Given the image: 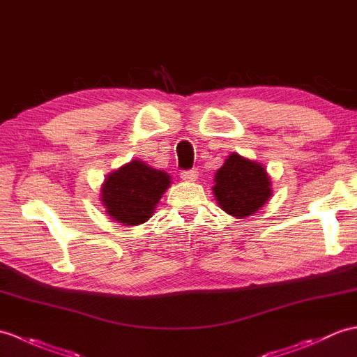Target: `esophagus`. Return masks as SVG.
Instances as JSON below:
<instances>
[{
	"instance_id": "1",
	"label": "esophagus",
	"mask_w": 357,
	"mask_h": 357,
	"mask_svg": "<svg viewBox=\"0 0 357 357\" xmlns=\"http://www.w3.org/2000/svg\"><path fill=\"white\" fill-rule=\"evenodd\" d=\"M181 178L184 179V181H188V182L196 181V178H197V170H196V169H190V170L181 172Z\"/></svg>"
}]
</instances>
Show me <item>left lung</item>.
I'll return each instance as SVG.
<instances>
[{"mask_svg":"<svg viewBox=\"0 0 357 357\" xmlns=\"http://www.w3.org/2000/svg\"><path fill=\"white\" fill-rule=\"evenodd\" d=\"M271 178L261 164L231 153L214 176L213 193L220 208L234 218L259 211L272 196Z\"/></svg>","mask_w":357,"mask_h":357,"instance_id":"1","label":"left lung"}]
</instances>
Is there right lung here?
Segmentation results:
<instances>
[{
  "mask_svg": "<svg viewBox=\"0 0 357 357\" xmlns=\"http://www.w3.org/2000/svg\"><path fill=\"white\" fill-rule=\"evenodd\" d=\"M172 178L144 161L134 160L106 176L102 185V204L112 220L126 227L144 223L152 218Z\"/></svg>",
  "mask_w": 357,
  "mask_h": 357,
  "instance_id": "obj_1",
  "label": "right lung"
}]
</instances>
